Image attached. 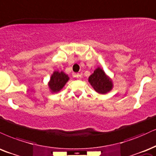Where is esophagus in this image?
Masks as SVG:
<instances>
[{
    "instance_id": "obj_1",
    "label": "esophagus",
    "mask_w": 156,
    "mask_h": 156,
    "mask_svg": "<svg viewBox=\"0 0 156 156\" xmlns=\"http://www.w3.org/2000/svg\"><path fill=\"white\" fill-rule=\"evenodd\" d=\"M74 76H75V77H76V79H78V80H80V79L82 78V75L80 74H75Z\"/></svg>"
}]
</instances>
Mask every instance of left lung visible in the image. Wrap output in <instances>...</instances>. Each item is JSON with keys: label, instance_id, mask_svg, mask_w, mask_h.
Returning a JSON list of instances; mask_svg holds the SVG:
<instances>
[{"label": "left lung", "instance_id": "8db88e82", "mask_svg": "<svg viewBox=\"0 0 156 156\" xmlns=\"http://www.w3.org/2000/svg\"><path fill=\"white\" fill-rule=\"evenodd\" d=\"M93 89L100 94H106L112 90L113 83L112 79L105 74L104 71L100 67H98L88 78Z\"/></svg>", "mask_w": 156, "mask_h": 156}]
</instances>
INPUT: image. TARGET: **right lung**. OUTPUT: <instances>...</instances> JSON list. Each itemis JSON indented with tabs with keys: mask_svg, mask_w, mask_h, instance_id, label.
<instances>
[{
	"mask_svg": "<svg viewBox=\"0 0 156 156\" xmlns=\"http://www.w3.org/2000/svg\"><path fill=\"white\" fill-rule=\"evenodd\" d=\"M69 80V76L66 74L63 71H55L48 82L49 88L50 89V91L52 93L59 92L60 90L63 89Z\"/></svg>",
	"mask_w": 156,
	"mask_h": 156,
	"instance_id": "right-lung-1",
	"label": "right lung"
}]
</instances>
